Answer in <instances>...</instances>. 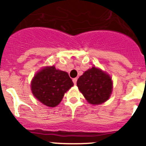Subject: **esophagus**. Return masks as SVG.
Wrapping results in <instances>:
<instances>
[{
    "label": "esophagus",
    "instance_id": "34e87169",
    "mask_svg": "<svg viewBox=\"0 0 146 146\" xmlns=\"http://www.w3.org/2000/svg\"><path fill=\"white\" fill-rule=\"evenodd\" d=\"M73 83H74V85L76 84V82H77V79H76V78H74V79H73Z\"/></svg>",
    "mask_w": 146,
    "mask_h": 146
}]
</instances>
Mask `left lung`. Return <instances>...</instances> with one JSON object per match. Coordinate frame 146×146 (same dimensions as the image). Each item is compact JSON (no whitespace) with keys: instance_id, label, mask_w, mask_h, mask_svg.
<instances>
[{"instance_id":"left-lung-1","label":"left lung","mask_w":146,"mask_h":146,"mask_svg":"<svg viewBox=\"0 0 146 146\" xmlns=\"http://www.w3.org/2000/svg\"><path fill=\"white\" fill-rule=\"evenodd\" d=\"M76 85L86 99L92 104H99L106 102L112 92L111 77L94 66L78 79Z\"/></svg>"}]
</instances>
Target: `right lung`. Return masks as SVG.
<instances>
[{
  "label": "right lung",
  "instance_id": "add662e5",
  "mask_svg": "<svg viewBox=\"0 0 146 146\" xmlns=\"http://www.w3.org/2000/svg\"><path fill=\"white\" fill-rule=\"evenodd\" d=\"M73 86L68 73L48 66L34 76L31 88L33 94L42 104L55 107L61 102L64 93Z\"/></svg>",
  "mask_w": 146,
  "mask_h": 146
}]
</instances>
